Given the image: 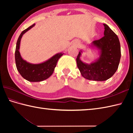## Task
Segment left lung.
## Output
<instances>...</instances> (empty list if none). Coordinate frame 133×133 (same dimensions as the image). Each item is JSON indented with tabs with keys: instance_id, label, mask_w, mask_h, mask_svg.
<instances>
[{
	"instance_id": "1",
	"label": "left lung",
	"mask_w": 133,
	"mask_h": 133,
	"mask_svg": "<svg viewBox=\"0 0 133 133\" xmlns=\"http://www.w3.org/2000/svg\"><path fill=\"white\" fill-rule=\"evenodd\" d=\"M103 26L104 36L92 42L93 46L101 50L99 59L87 64L80 60L81 53L79 52L76 59L82 75L87 79L106 81L115 74L119 66L121 56L119 39L107 24H103Z\"/></svg>"
}]
</instances>
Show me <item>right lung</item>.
<instances>
[{
    "mask_svg": "<svg viewBox=\"0 0 133 133\" xmlns=\"http://www.w3.org/2000/svg\"><path fill=\"white\" fill-rule=\"evenodd\" d=\"M34 25L35 24H32L23 31L19 35L16 43L15 58L17 70L22 77L30 82H41L46 79L52 74L58 61L63 54H57L49 60L40 64H31L23 60L19 51L20 42L24 34Z\"/></svg>",
    "mask_w": 133,
    "mask_h": 133,
    "instance_id": "1",
    "label": "right lung"
}]
</instances>
